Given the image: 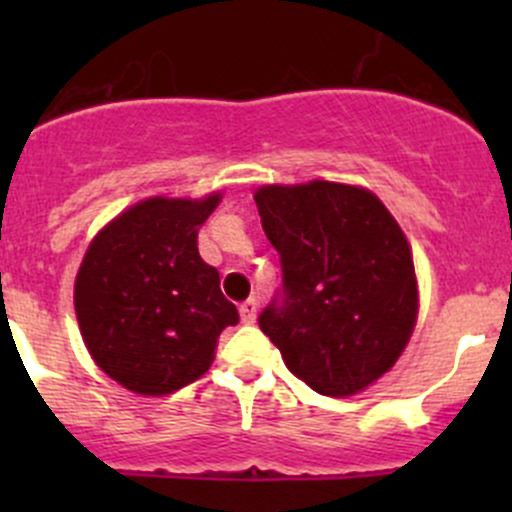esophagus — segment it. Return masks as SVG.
Masks as SVG:
<instances>
[{"label": "esophagus", "instance_id": "1", "mask_svg": "<svg viewBox=\"0 0 512 512\" xmlns=\"http://www.w3.org/2000/svg\"><path fill=\"white\" fill-rule=\"evenodd\" d=\"M240 317L245 324H252L257 319V299L250 297L240 304Z\"/></svg>", "mask_w": 512, "mask_h": 512}]
</instances>
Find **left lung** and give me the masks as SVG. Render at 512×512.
<instances>
[{
    "label": "left lung",
    "mask_w": 512,
    "mask_h": 512,
    "mask_svg": "<svg viewBox=\"0 0 512 512\" xmlns=\"http://www.w3.org/2000/svg\"><path fill=\"white\" fill-rule=\"evenodd\" d=\"M282 287L257 317L287 369L324 396H352L391 369L416 324L409 242L379 198L314 180L255 193Z\"/></svg>",
    "instance_id": "1"
}]
</instances>
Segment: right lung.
I'll return each instance as SVG.
<instances>
[{
	"label": "right lung",
	"mask_w": 512,
	"mask_h": 512,
	"mask_svg": "<svg viewBox=\"0 0 512 512\" xmlns=\"http://www.w3.org/2000/svg\"><path fill=\"white\" fill-rule=\"evenodd\" d=\"M218 203L143 200L103 227L81 262L74 304L86 347L136 394L193 384L213 364L220 332L240 322L198 252V227Z\"/></svg>",
	"instance_id": "add662e5"
}]
</instances>
